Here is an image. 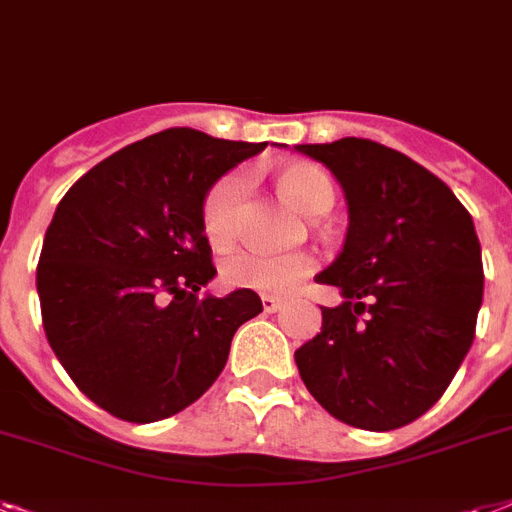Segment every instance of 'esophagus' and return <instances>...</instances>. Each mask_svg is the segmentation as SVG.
Masks as SVG:
<instances>
[{"instance_id": "esophagus-1", "label": "esophagus", "mask_w": 512, "mask_h": 512, "mask_svg": "<svg viewBox=\"0 0 512 512\" xmlns=\"http://www.w3.org/2000/svg\"><path fill=\"white\" fill-rule=\"evenodd\" d=\"M263 310L265 313H278V310H281V305H284V302H281V299L278 297H270V294H263Z\"/></svg>"}]
</instances>
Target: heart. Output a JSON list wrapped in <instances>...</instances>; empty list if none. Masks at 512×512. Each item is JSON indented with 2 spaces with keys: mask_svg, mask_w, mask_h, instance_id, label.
Here are the masks:
<instances>
[{
  "mask_svg": "<svg viewBox=\"0 0 512 512\" xmlns=\"http://www.w3.org/2000/svg\"><path fill=\"white\" fill-rule=\"evenodd\" d=\"M276 186L281 197L299 213L318 215L334 205V184L323 168L313 162H286L276 170ZM249 178L244 170H228L220 176L202 202V228L210 244L226 249L239 236L244 197ZM318 268L310 252H263V249H239L223 260V281L234 289L286 297Z\"/></svg>",
  "mask_w": 512,
  "mask_h": 512,
  "instance_id": "1",
  "label": "heart"
}]
</instances>
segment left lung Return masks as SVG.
Listing matches in <instances>:
<instances>
[{
  "mask_svg": "<svg viewBox=\"0 0 512 512\" xmlns=\"http://www.w3.org/2000/svg\"><path fill=\"white\" fill-rule=\"evenodd\" d=\"M347 199V239L315 276L342 305L294 352L307 392L355 429L392 431L421 418L468 355L484 299L481 244L450 186L371 139L297 144Z\"/></svg>",
  "mask_w": 512,
  "mask_h": 512,
  "instance_id": "8db88e82",
  "label": "left lung"
}]
</instances>
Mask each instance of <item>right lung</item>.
Returning a JSON list of instances; mask_svg holds the SVG:
<instances>
[{
	"mask_svg": "<svg viewBox=\"0 0 512 512\" xmlns=\"http://www.w3.org/2000/svg\"><path fill=\"white\" fill-rule=\"evenodd\" d=\"M268 141L168 128L81 176L54 210L36 289L49 347L91 402L152 423L213 386L236 328L263 313L249 289L197 297L215 276L202 202Z\"/></svg>",
	"mask_w": 512,
	"mask_h": 512,
	"instance_id": "add662e5",
	"label": "right lung"
}]
</instances>
